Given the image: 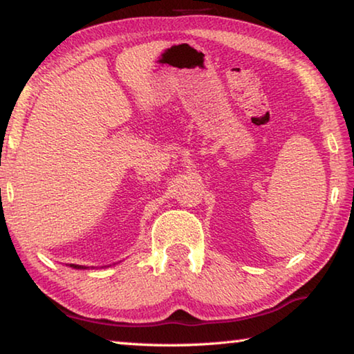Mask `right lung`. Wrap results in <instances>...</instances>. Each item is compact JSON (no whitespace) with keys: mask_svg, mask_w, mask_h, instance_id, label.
<instances>
[{"mask_svg":"<svg viewBox=\"0 0 354 354\" xmlns=\"http://www.w3.org/2000/svg\"><path fill=\"white\" fill-rule=\"evenodd\" d=\"M71 267H75V268H81V267H77V266H71Z\"/></svg>","mask_w":354,"mask_h":354,"instance_id":"1","label":"right lung"}]
</instances>
